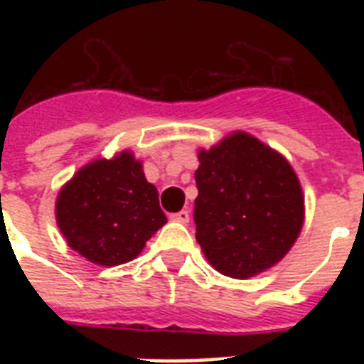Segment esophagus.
<instances>
[{
  "label": "esophagus",
  "mask_w": 364,
  "mask_h": 364,
  "mask_svg": "<svg viewBox=\"0 0 364 364\" xmlns=\"http://www.w3.org/2000/svg\"><path fill=\"white\" fill-rule=\"evenodd\" d=\"M188 211L187 210H181V211H177V213H171L170 219L171 221H176V223H188Z\"/></svg>",
  "instance_id": "34e87169"
}]
</instances>
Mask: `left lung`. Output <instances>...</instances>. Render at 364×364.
<instances>
[{
    "label": "left lung",
    "instance_id": "1",
    "mask_svg": "<svg viewBox=\"0 0 364 364\" xmlns=\"http://www.w3.org/2000/svg\"><path fill=\"white\" fill-rule=\"evenodd\" d=\"M196 242L223 276L247 279L289 253L304 225V194L282 154L247 132L198 151Z\"/></svg>",
    "mask_w": 364,
    "mask_h": 364
}]
</instances>
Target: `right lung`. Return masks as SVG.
I'll use <instances>...</instances> for the list:
<instances>
[{
  "label": "right lung",
  "mask_w": 364,
  "mask_h": 364,
  "mask_svg": "<svg viewBox=\"0 0 364 364\" xmlns=\"http://www.w3.org/2000/svg\"><path fill=\"white\" fill-rule=\"evenodd\" d=\"M56 223L65 242L100 266L124 264L166 225L159 191L130 151L82 166L56 198Z\"/></svg>",
  "instance_id": "add662e5"
}]
</instances>
